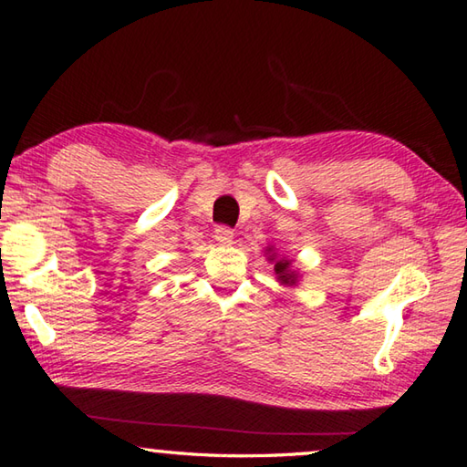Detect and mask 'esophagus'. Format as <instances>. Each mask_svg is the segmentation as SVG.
I'll return each mask as SVG.
<instances>
[{
	"mask_svg": "<svg viewBox=\"0 0 467 467\" xmlns=\"http://www.w3.org/2000/svg\"><path fill=\"white\" fill-rule=\"evenodd\" d=\"M215 240L219 244H223V246H227V244L234 242V229L227 227V225H217L215 227Z\"/></svg>",
	"mask_w": 467,
	"mask_h": 467,
	"instance_id": "34e87169",
	"label": "esophagus"
}]
</instances>
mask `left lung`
<instances>
[{
    "label": "left lung",
    "instance_id": "1",
    "mask_svg": "<svg viewBox=\"0 0 467 467\" xmlns=\"http://www.w3.org/2000/svg\"><path fill=\"white\" fill-rule=\"evenodd\" d=\"M287 265H289L287 261H285V263H284V261H279L277 265H275V273L279 275V279L284 281V284H294V281H296V275L287 271Z\"/></svg>",
    "mask_w": 467,
    "mask_h": 467
}]
</instances>
